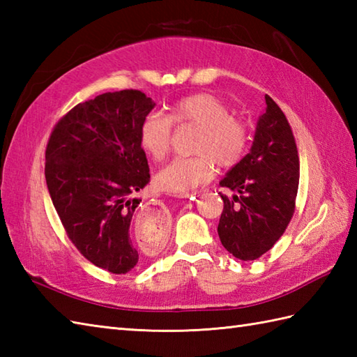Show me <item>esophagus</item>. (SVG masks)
Listing matches in <instances>:
<instances>
[{"mask_svg": "<svg viewBox=\"0 0 357 357\" xmlns=\"http://www.w3.org/2000/svg\"><path fill=\"white\" fill-rule=\"evenodd\" d=\"M193 195H184V198H192Z\"/></svg>", "mask_w": 357, "mask_h": 357, "instance_id": "esophagus-1", "label": "esophagus"}]
</instances>
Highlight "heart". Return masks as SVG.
Segmentation results:
<instances>
[{"instance_id":"1","label":"heart","mask_w":357,"mask_h":357,"mask_svg":"<svg viewBox=\"0 0 357 357\" xmlns=\"http://www.w3.org/2000/svg\"><path fill=\"white\" fill-rule=\"evenodd\" d=\"M173 124L198 126L192 144V156L174 158L156 173L158 190L187 195L213 178L215 164L231 169L244 158L248 147V126L231 115L230 105L213 93L201 92L173 102L169 113L151 112L142 119L139 144L155 161H161L172 147Z\"/></svg>"}]
</instances>
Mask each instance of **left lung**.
Instances as JSON below:
<instances>
[{
	"label": "left lung",
	"mask_w": 357,
	"mask_h": 357,
	"mask_svg": "<svg viewBox=\"0 0 357 357\" xmlns=\"http://www.w3.org/2000/svg\"><path fill=\"white\" fill-rule=\"evenodd\" d=\"M252 150L219 183L224 210L218 234L229 253L255 261L276 244L290 224L299 187V155L293 130L279 105L265 95Z\"/></svg>",
	"instance_id": "1"
}]
</instances>
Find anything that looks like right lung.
<instances>
[{
    "instance_id": "add662e5",
    "label": "right lung",
    "mask_w": 357,
    "mask_h": 357,
    "mask_svg": "<svg viewBox=\"0 0 357 357\" xmlns=\"http://www.w3.org/2000/svg\"><path fill=\"white\" fill-rule=\"evenodd\" d=\"M153 107L141 90L102 93L67 112L45 147V183L67 236L113 275L139 259L128 229L141 202L133 195L150 183L139 127Z\"/></svg>"
}]
</instances>
